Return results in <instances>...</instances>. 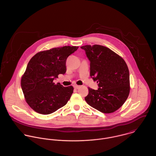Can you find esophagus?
<instances>
[{
	"mask_svg": "<svg viewBox=\"0 0 156 156\" xmlns=\"http://www.w3.org/2000/svg\"><path fill=\"white\" fill-rule=\"evenodd\" d=\"M73 87H74L75 89H79V88H80V86H79V85H76V84H74V85H73Z\"/></svg>",
	"mask_w": 156,
	"mask_h": 156,
	"instance_id": "obj_1",
	"label": "esophagus"
}]
</instances>
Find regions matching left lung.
Listing matches in <instances>:
<instances>
[{
    "instance_id": "obj_1",
    "label": "left lung",
    "mask_w": 156,
    "mask_h": 156,
    "mask_svg": "<svg viewBox=\"0 0 156 156\" xmlns=\"http://www.w3.org/2000/svg\"><path fill=\"white\" fill-rule=\"evenodd\" d=\"M81 48L85 50L90 61V76L99 87L97 90L88 88L85 101L104 113L116 111L123 105L130 93L129 70L125 61L103 45H86Z\"/></svg>"
}]
</instances>
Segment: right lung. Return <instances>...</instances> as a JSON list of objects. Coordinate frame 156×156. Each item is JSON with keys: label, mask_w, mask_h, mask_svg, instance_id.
Wrapping results in <instances>:
<instances>
[{"label": "right lung", "mask_w": 156, "mask_h": 156, "mask_svg": "<svg viewBox=\"0 0 156 156\" xmlns=\"http://www.w3.org/2000/svg\"><path fill=\"white\" fill-rule=\"evenodd\" d=\"M79 47L64 46L40 51L29 61L22 77L21 87L28 105L40 114L48 115L65 106L74 88L53 82L66 72L67 58Z\"/></svg>", "instance_id": "1"}]
</instances>
